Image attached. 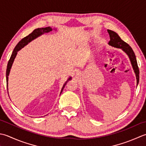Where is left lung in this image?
Returning a JSON list of instances; mask_svg holds the SVG:
<instances>
[{
    "label": "left lung",
    "mask_w": 146,
    "mask_h": 146,
    "mask_svg": "<svg viewBox=\"0 0 146 146\" xmlns=\"http://www.w3.org/2000/svg\"><path fill=\"white\" fill-rule=\"evenodd\" d=\"M108 32L110 38L108 44L113 47L117 48H121L124 52L126 53V54L129 57V59L131 62L132 65L133 69L134 70L135 74L136 79H137V86L138 85L139 82V69L137 65V62L135 55L133 52L132 48L129 46V44L125 42L124 41L121 39L120 37L118 35L113 31L108 29Z\"/></svg>",
    "instance_id": "obj_1"
}]
</instances>
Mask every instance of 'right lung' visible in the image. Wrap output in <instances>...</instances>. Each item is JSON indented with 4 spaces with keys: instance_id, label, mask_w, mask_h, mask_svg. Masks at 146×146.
<instances>
[{
    "instance_id": "right-lung-1",
    "label": "right lung",
    "mask_w": 146,
    "mask_h": 146,
    "mask_svg": "<svg viewBox=\"0 0 146 146\" xmlns=\"http://www.w3.org/2000/svg\"><path fill=\"white\" fill-rule=\"evenodd\" d=\"M52 30H53V29L52 28H50V26H48V27H46V28H41L35 29V30L31 33L29 34L28 36H26L24 38H23V39L21 40L17 44V45L14 48L13 53H12L11 58L9 59V60L8 64H7V70H6V81H7V93H8V78H9L8 76H9V75L11 67H12V65H13V64L15 58H16L17 52H18L19 50H20L21 48H23L24 46H25L26 44H28V43L31 42L32 40H35V38H38V36H41V35H43L44 33H49L50 31H52ZM71 79H72V78H71V77H70L67 80V81L65 82V84H64L63 87H62V88L60 94L62 93V91H63L65 86L66 85L67 81H69V80H71Z\"/></svg>"
}]
</instances>
